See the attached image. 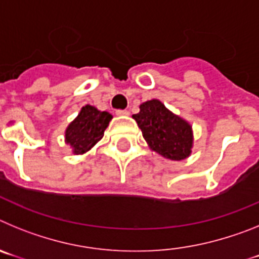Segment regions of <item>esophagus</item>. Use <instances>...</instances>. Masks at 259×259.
<instances>
[{
  "label": "esophagus",
  "mask_w": 259,
  "mask_h": 259,
  "mask_svg": "<svg viewBox=\"0 0 259 259\" xmlns=\"http://www.w3.org/2000/svg\"><path fill=\"white\" fill-rule=\"evenodd\" d=\"M116 115H122V116L130 115V111H128L127 109H124V110H116Z\"/></svg>",
  "instance_id": "esophagus-1"
}]
</instances>
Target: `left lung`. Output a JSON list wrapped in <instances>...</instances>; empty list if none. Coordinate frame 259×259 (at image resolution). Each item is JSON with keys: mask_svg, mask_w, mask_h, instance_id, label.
<instances>
[{"mask_svg": "<svg viewBox=\"0 0 259 259\" xmlns=\"http://www.w3.org/2000/svg\"><path fill=\"white\" fill-rule=\"evenodd\" d=\"M143 136L153 150L164 158L180 161L191 154L192 130L188 123L174 115L158 100L140 105L134 115Z\"/></svg>", "mask_w": 259, "mask_h": 259, "instance_id": "obj_1", "label": "left lung"}]
</instances>
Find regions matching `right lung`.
Wrapping results in <instances>:
<instances>
[{
    "label": "right lung",
    "instance_id": "right-lung-1",
    "mask_svg": "<svg viewBox=\"0 0 259 259\" xmlns=\"http://www.w3.org/2000/svg\"><path fill=\"white\" fill-rule=\"evenodd\" d=\"M111 118V114L107 111H98L91 105L84 106L77 118L66 130V141L74 148L75 154L88 152L101 140Z\"/></svg>",
    "mask_w": 259,
    "mask_h": 259
}]
</instances>
